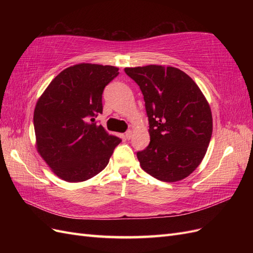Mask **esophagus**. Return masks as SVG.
Masks as SVG:
<instances>
[{
  "instance_id": "esophagus-1",
  "label": "esophagus",
  "mask_w": 253,
  "mask_h": 253,
  "mask_svg": "<svg viewBox=\"0 0 253 253\" xmlns=\"http://www.w3.org/2000/svg\"><path fill=\"white\" fill-rule=\"evenodd\" d=\"M132 136H133V132L131 131V129H129V131H127V132L126 133V139H131Z\"/></svg>"
}]
</instances>
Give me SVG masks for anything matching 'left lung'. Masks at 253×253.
Returning a JSON list of instances; mask_svg holds the SVG:
<instances>
[{
  "mask_svg": "<svg viewBox=\"0 0 253 253\" xmlns=\"http://www.w3.org/2000/svg\"><path fill=\"white\" fill-rule=\"evenodd\" d=\"M138 84L149 117L150 144L137 153L142 170L166 182L201 165L212 136L210 105L193 79L173 66L126 67Z\"/></svg>",
  "mask_w": 253,
  "mask_h": 253,
  "instance_id": "1",
  "label": "left lung"
}]
</instances>
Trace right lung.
<instances>
[{
  "label": "right lung",
  "mask_w": 253,
  "mask_h": 253,
  "mask_svg": "<svg viewBox=\"0 0 253 253\" xmlns=\"http://www.w3.org/2000/svg\"><path fill=\"white\" fill-rule=\"evenodd\" d=\"M118 67L80 63L65 68L38 99L36 148L50 170L68 182L87 180L108 166L121 141L95 124L102 93Z\"/></svg>",
  "instance_id": "add662e5"
}]
</instances>
